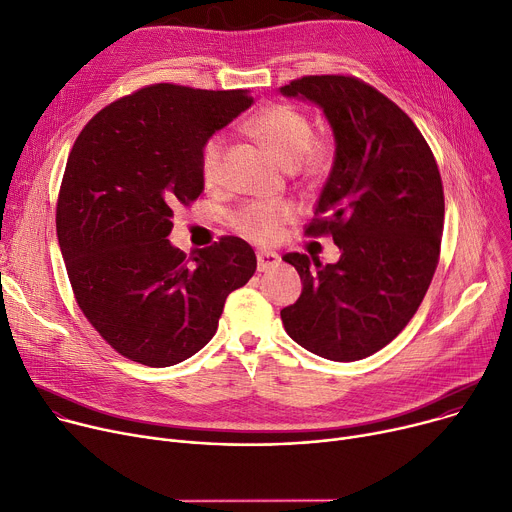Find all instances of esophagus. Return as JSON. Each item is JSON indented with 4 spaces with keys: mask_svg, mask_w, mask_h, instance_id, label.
I'll return each mask as SVG.
<instances>
[{
    "mask_svg": "<svg viewBox=\"0 0 512 512\" xmlns=\"http://www.w3.org/2000/svg\"><path fill=\"white\" fill-rule=\"evenodd\" d=\"M256 258H258V270H260V273H266V270H273V268H277L281 264V258L275 252H258Z\"/></svg>",
    "mask_w": 512,
    "mask_h": 512,
    "instance_id": "34e87169",
    "label": "esophagus"
}]
</instances>
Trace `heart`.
<instances>
[{"label": "heart", "instance_id": "1", "mask_svg": "<svg viewBox=\"0 0 512 512\" xmlns=\"http://www.w3.org/2000/svg\"><path fill=\"white\" fill-rule=\"evenodd\" d=\"M246 128L287 169L304 163L306 171L318 177L328 167L330 146L324 140L312 138V122L302 109L287 103L266 105ZM223 153L225 140L221 134L210 136L202 146L200 171L208 186H215L221 179ZM293 217L295 208L289 202H252L235 215V227L252 242L268 244L281 235Z\"/></svg>", "mask_w": 512, "mask_h": 512}]
</instances>
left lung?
<instances>
[{
  "label": "left lung",
  "mask_w": 512,
  "mask_h": 512,
  "mask_svg": "<svg viewBox=\"0 0 512 512\" xmlns=\"http://www.w3.org/2000/svg\"><path fill=\"white\" fill-rule=\"evenodd\" d=\"M281 95L318 105L335 161L308 235H333L335 264L291 252L304 289L281 310L287 335L333 362L364 359L417 312L440 256L444 192L436 159L409 115L353 76H304Z\"/></svg>",
  "instance_id": "1"
}]
</instances>
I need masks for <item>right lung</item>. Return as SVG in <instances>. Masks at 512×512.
<instances>
[{"mask_svg":"<svg viewBox=\"0 0 512 512\" xmlns=\"http://www.w3.org/2000/svg\"><path fill=\"white\" fill-rule=\"evenodd\" d=\"M252 103L248 90L153 84L101 109L72 146L59 250L82 314L132 362L167 368L198 353L227 295L254 275L244 239L225 235L190 258L167 239L173 208L204 190V142Z\"/></svg>","mask_w":512,"mask_h":512,"instance_id":"right-lung-1","label":"right lung"}]
</instances>
